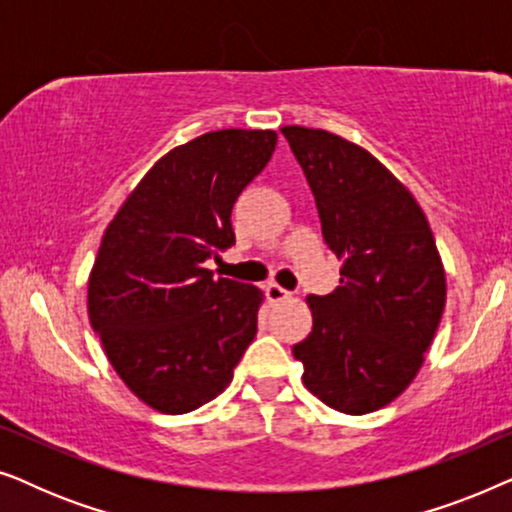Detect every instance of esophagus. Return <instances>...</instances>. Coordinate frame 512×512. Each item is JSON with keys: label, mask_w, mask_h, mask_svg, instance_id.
<instances>
[{"label": "esophagus", "mask_w": 512, "mask_h": 512, "mask_svg": "<svg viewBox=\"0 0 512 512\" xmlns=\"http://www.w3.org/2000/svg\"><path fill=\"white\" fill-rule=\"evenodd\" d=\"M265 298H268L270 303H282V300L291 298V293L279 284H268V286H265Z\"/></svg>", "instance_id": "1"}]
</instances>
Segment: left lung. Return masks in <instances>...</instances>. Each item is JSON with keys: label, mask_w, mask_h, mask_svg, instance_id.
I'll use <instances>...</instances> for the list:
<instances>
[{"label": "left lung", "mask_w": 512, "mask_h": 512, "mask_svg": "<svg viewBox=\"0 0 512 512\" xmlns=\"http://www.w3.org/2000/svg\"><path fill=\"white\" fill-rule=\"evenodd\" d=\"M282 132L342 261L338 289L307 296L312 333L293 356L319 401L366 415L401 396L422 368L445 310L443 261L422 207L373 153L326 130Z\"/></svg>", "instance_id": "obj_1"}]
</instances>
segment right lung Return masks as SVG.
I'll list each match as a JSON object with an SVG mask.
<instances>
[{
  "label": "right lung",
  "mask_w": 512,
  "mask_h": 512,
  "mask_svg": "<svg viewBox=\"0 0 512 512\" xmlns=\"http://www.w3.org/2000/svg\"><path fill=\"white\" fill-rule=\"evenodd\" d=\"M275 130H216L165 153L104 230L88 277V317L139 401L184 415L233 380L256 335L263 291L214 277L235 244L230 214L268 165Z\"/></svg>",
  "instance_id": "1"
}]
</instances>
